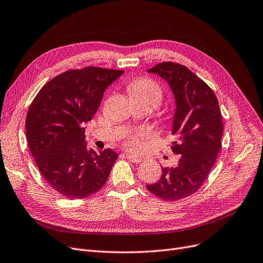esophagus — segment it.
Returning a JSON list of instances; mask_svg holds the SVG:
<instances>
[{
    "label": "esophagus",
    "mask_w": 263,
    "mask_h": 263,
    "mask_svg": "<svg viewBox=\"0 0 263 263\" xmlns=\"http://www.w3.org/2000/svg\"><path fill=\"white\" fill-rule=\"evenodd\" d=\"M125 158L128 159L130 162H133V163H140V162L142 161V158L132 156V155H129V154H126V155H125Z\"/></svg>",
    "instance_id": "esophagus-1"
}]
</instances>
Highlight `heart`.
<instances>
[{
	"label": "heart",
	"mask_w": 263,
	"mask_h": 263,
	"mask_svg": "<svg viewBox=\"0 0 263 263\" xmlns=\"http://www.w3.org/2000/svg\"><path fill=\"white\" fill-rule=\"evenodd\" d=\"M128 92L133 102H142L152 105L154 108L158 107L162 102V90L160 85L151 78H140L132 81L128 85ZM148 137L146 130H139L129 134L124 139L123 145L130 151H138L142 142Z\"/></svg>",
	"instance_id": "obj_1"
}]
</instances>
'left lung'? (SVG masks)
I'll use <instances>...</instances> for the list:
<instances>
[{"label":"left lung","mask_w":263,"mask_h":263,"mask_svg":"<svg viewBox=\"0 0 263 263\" xmlns=\"http://www.w3.org/2000/svg\"><path fill=\"white\" fill-rule=\"evenodd\" d=\"M148 72L167 80L174 94L177 111L170 145L180 160L176 168L161 167L160 179L146 187L158 198L177 201L196 193L208 178L221 149L222 116L211 87L187 67L162 62Z\"/></svg>","instance_id":"left-lung-1"}]
</instances>
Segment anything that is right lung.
<instances>
[{"label": "right lung", "mask_w": 263, "mask_h": 263, "mask_svg": "<svg viewBox=\"0 0 263 263\" xmlns=\"http://www.w3.org/2000/svg\"><path fill=\"white\" fill-rule=\"evenodd\" d=\"M123 70L87 66L54 77L29 106V149L45 181L61 196L81 199L107 182L118 155L86 147L83 124L99 108L104 91Z\"/></svg>", "instance_id": "add662e5"}]
</instances>
